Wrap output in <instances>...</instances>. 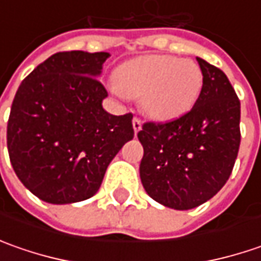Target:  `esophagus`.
I'll return each instance as SVG.
<instances>
[{
	"label": "esophagus",
	"instance_id": "esophagus-1",
	"mask_svg": "<svg viewBox=\"0 0 261 261\" xmlns=\"http://www.w3.org/2000/svg\"><path fill=\"white\" fill-rule=\"evenodd\" d=\"M132 125H134V130H135V134H138V132L142 129V120H141V119H138V117H134Z\"/></svg>",
	"mask_w": 261,
	"mask_h": 261
}]
</instances>
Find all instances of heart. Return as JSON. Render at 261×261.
Segmentation results:
<instances>
[{
	"label": "heart",
	"instance_id": "1",
	"mask_svg": "<svg viewBox=\"0 0 261 261\" xmlns=\"http://www.w3.org/2000/svg\"><path fill=\"white\" fill-rule=\"evenodd\" d=\"M115 84L120 95L141 98L149 117L166 122L190 112L202 91L203 72L192 59L146 55L119 66Z\"/></svg>",
	"mask_w": 261,
	"mask_h": 261
}]
</instances>
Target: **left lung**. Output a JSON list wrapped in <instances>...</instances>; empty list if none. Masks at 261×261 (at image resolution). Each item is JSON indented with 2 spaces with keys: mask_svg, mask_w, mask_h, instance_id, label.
I'll use <instances>...</instances> for the list:
<instances>
[{
  "mask_svg": "<svg viewBox=\"0 0 261 261\" xmlns=\"http://www.w3.org/2000/svg\"><path fill=\"white\" fill-rule=\"evenodd\" d=\"M203 87L192 110L168 123H145L139 175L161 205L187 211L207 202L229 178L240 148V100L226 75L196 58Z\"/></svg>",
  "mask_w": 261,
  "mask_h": 261,
  "instance_id": "1",
  "label": "left lung"
}]
</instances>
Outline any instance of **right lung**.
Returning a JSON list of instances; mask_svg holds the SVG:
<instances>
[{
  "mask_svg": "<svg viewBox=\"0 0 261 261\" xmlns=\"http://www.w3.org/2000/svg\"><path fill=\"white\" fill-rule=\"evenodd\" d=\"M107 52H59L33 69L15 93L7 126L10 161L40 200L68 205L94 196L120 148L134 138L132 113L103 109L97 80Z\"/></svg>",
  "mask_w": 261,
  "mask_h": 261,
  "instance_id": "1",
  "label": "right lung"
}]
</instances>
